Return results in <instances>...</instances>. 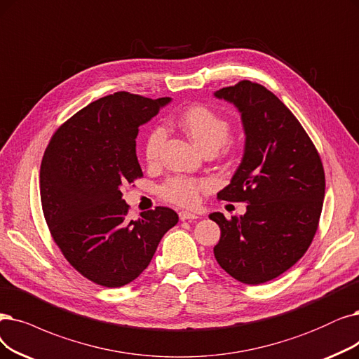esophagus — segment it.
Instances as JSON below:
<instances>
[{
	"label": "esophagus",
	"instance_id": "esophagus-1",
	"mask_svg": "<svg viewBox=\"0 0 359 359\" xmlns=\"http://www.w3.org/2000/svg\"><path fill=\"white\" fill-rule=\"evenodd\" d=\"M198 217L196 213H191V212H187V210H182L180 212V219L181 221H187V219H197Z\"/></svg>",
	"mask_w": 359,
	"mask_h": 359
}]
</instances>
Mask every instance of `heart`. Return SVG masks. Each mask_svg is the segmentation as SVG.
Listing matches in <instances>:
<instances>
[{
	"label": "heart",
	"instance_id": "obj_1",
	"mask_svg": "<svg viewBox=\"0 0 359 359\" xmlns=\"http://www.w3.org/2000/svg\"><path fill=\"white\" fill-rule=\"evenodd\" d=\"M178 125L194 144L203 151H217L229 135V122L212 109L194 104L185 109L178 116ZM166 131L162 126H154L144 141V157L147 162H156L159 157ZM210 187L209 181L189 177H172L161 185V196L170 203L180 206H194L198 196Z\"/></svg>",
	"mask_w": 359,
	"mask_h": 359
}]
</instances>
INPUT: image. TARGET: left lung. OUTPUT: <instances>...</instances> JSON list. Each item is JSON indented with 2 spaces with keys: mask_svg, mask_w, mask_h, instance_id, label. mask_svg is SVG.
Wrapping results in <instances>:
<instances>
[{
  "mask_svg": "<svg viewBox=\"0 0 359 359\" xmlns=\"http://www.w3.org/2000/svg\"><path fill=\"white\" fill-rule=\"evenodd\" d=\"M237 107L246 142L241 163L219 200L248 203L243 217L209 215L221 228L218 264L245 284H262L292 268L317 233L325 175L306 131L262 85L240 81L215 93Z\"/></svg>",
  "mask_w": 359,
  "mask_h": 359,
  "instance_id": "1",
  "label": "left lung"
}]
</instances>
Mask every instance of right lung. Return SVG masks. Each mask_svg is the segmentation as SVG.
Instances as JSON below:
<instances>
[{
  "instance_id": "add662e5",
  "label": "right lung",
  "mask_w": 359,
  "mask_h": 359,
  "mask_svg": "<svg viewBox=\"0 0 359 359\" xmlns=\"http://www.w3.org/2000/svg\"><path fill=\"white\" fill-rule=\"evenodd\" d=\"M169 102L125 91L98 98L54 133L42 157L41 203L55 245L79 274L104 287L135 280L178 222L163 206L130 221L121 193L142 177L138 128Z\"/></svg>"
}]
</instances>
